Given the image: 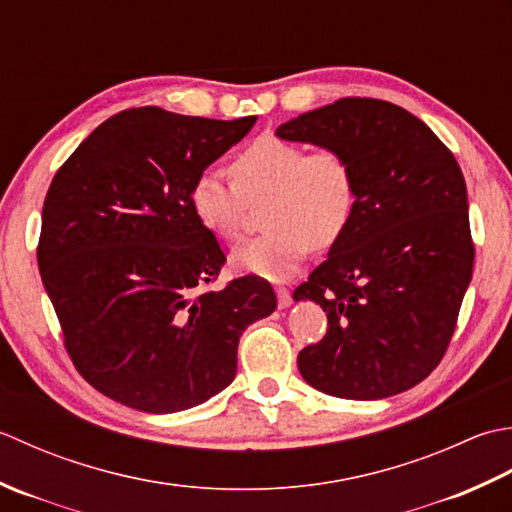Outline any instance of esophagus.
<instances>
[{"label":"esophagus","mask_w":512,"mask_h":512,"mask_svg":"<svg viewBox=\"0 0 512 512\" xmlns=\"http://www.w3.org/2000/svg\"><path fill=\"white\" fill-rule=\"evenodd\" d=\"M276 296H278V307L287 309L291 305V294L287 287H276Z\"/></svg>","instance_id":"esophagus-1"}]
</instances>
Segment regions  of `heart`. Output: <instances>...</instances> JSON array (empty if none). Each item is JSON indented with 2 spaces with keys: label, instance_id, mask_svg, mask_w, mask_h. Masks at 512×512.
<instances>
[{
  "label": "heart",
  "instance_id": "1",
  "mask_svg": "<svg viewBox=\"0 0 512 512\" xmlns=\"http://www.w3.org/2000/svg\"><path fill=\"white\" fill-rule=\"evenodd\" d=\"M232 183L205 170L190 187V205L203 227L225 241L245 232L247 203H263V236L238 247L232 265L267 280H287L311 247L336 245L356 212V174L333 148L307 152L298 143L260 137L229 165Z\"/></svg>",
  "mask_w": 512,
  "mask_h": 512
}]
</instances>
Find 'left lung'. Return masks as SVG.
<instances>
[{
  "label": "left lung",
  "instance_id": "obj_1",
  "mask_svg": "<svg viewBox=\"0 0 512 512\" xmlns=\"http://www.w3.org/2000/svg\"><path fill=\"white\" fill-rule=\"evenodd\" d=\"M276 137L347 156L356 212L296 291L329 327L298 353L311 387L380 400L420 384L448 349L473 276L466 183L453 152L411 112L344 97L280 125Z\"/></svg>",
  "mask_w": 512,
  "mask_h": 512
}]
</instances>
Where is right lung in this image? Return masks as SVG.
Here are the masks:
<instances>
[{"instance_id": "1", "label": "right lung", "mask_w": 512, "mask_h": 512, "mask_svg": "<svg viewBox=\"0 0 512 512\" xmlns=\"http://www.w3.org/2000/svg\"><path fill=\"white\" fill-rule=\"evenodd\" d=\"M145 106L114 114L52 179L41 280L83 380L130 409L174 413L221 393L252 322L276 309L258 276L205 289L225 265L192 181L252 130Z\"/></svg>"}]
</instances>
